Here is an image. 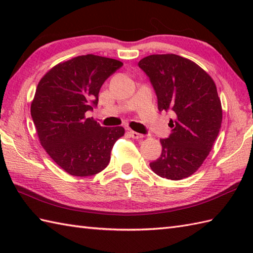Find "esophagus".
<instances>
[{"instance_id":"1","label":"esophagus","mask_w":253,"mask_h":253,"mask_svg":"<svg viewBox=\"0 0 253 253\" xmlns=\"http://www.w3.org/2000/svg\"><path fill=\"white\" fill-rule=\"evenodd\" d=\"M128 132H129L130 137H131V138H133V139H142V138L144 137L143 135H141V133L136 132V131H133V130H129Z\"/></svg>"}]
</instances>
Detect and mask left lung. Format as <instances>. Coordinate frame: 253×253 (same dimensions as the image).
<instances>
[{
    "mask_svg": "<svg viewBox=\"0 0 253 253\" xmlns=\"http://www.w3.org/2000/svg\"><path fill=\"white\" fill-rule=\"evenodd\" d=\"M158 96L159 111H173L168 139H161V157L150 163L155 174L180 180L196 173L207 159L222 124V104L215 83L188 58L153 54L138 63Z\"/></svg>",
    "mask_w": 253,
    "mask_h": 253,
    "instance_id": "8db88e82",
    "label": "left lung"
}]
</instances>
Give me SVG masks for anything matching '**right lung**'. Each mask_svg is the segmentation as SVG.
<instances>
[{
	"instance_id": "add662e5",
	"label": "right lung",
	"mask_w": 253,
	"mask_h": 253,
	"mask_svg": "<svg viewBox=\"0 0 253 253\" xmlns=\"http://www.w3.org/2000/svg\"><path fill=\"white\" fill-rule=\"evenodd\" d=\"M121 61L87 54L52 67L37 85L30 113L41 146L73 176H92L111 160L123 127H102L85 112L98 104L102 84Z\"/></svg>"
}]
</instances>
